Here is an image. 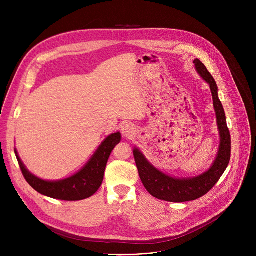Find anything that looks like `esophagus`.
Here are the masks:
<instances>
[{"label": "esophagus", "instance_id": "34e87169", "mask_svg": "<svg viewBox=\"0 0 256 256\" xmlns=\"http://www.w3.org/2000/svg\"><path fill=\"white\" fill-rule=\"evenodd\" d=\"M122 132L124 136H132L134 132V128L132 124L130 122H126L122 126Z\"/></svg>", "mask_w": 256, "mask_h": 256}]
</instances>
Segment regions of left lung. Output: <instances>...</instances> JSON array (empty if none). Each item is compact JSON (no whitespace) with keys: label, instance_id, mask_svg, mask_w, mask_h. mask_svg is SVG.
<instances>
[{"label":"left lung","instance_id":"1","mask_svg":"<svg viewBox=\"0 0 256 256\" xmlns=\"http://www.w3.org/2000/svg\"><path fill=\"white\" fill-rule=\"evenodd\" d=\"M194 64L200 76L210 85L218 130L220 134V144L216 159L210 169L194 177H172L151 164L138 148L134 149L136 168L144 188L154 198L171 202L194 200L208 194L227 169L231 157V136L227 126L223 105L218 99L216 83L198 58H196Z\"/></svg>","mask_w":256,"mask_h":256}]
</instances>
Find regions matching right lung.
I'll return each mask as SVG.
<instances>
[{
    "label": "right lung",
    "instance_id": "right-lung-1",
    "mask_svg": "<svg viewBox=\"0 0 256 256\" xmlns=\"http://www.w3.org/2000/svg\"><path fill=\"white\" fill-rule=\"evenodd\" d=\"M120 140V132L108 136L81 170L68 178L54 181L44 180L32 174L21 161L16 149L15 154L23 176L36 192L56 200H81L92 196L101 186L108 158Z\"/></svg>",
    "mask_w": 256,
    "mask_h": 256
}]
</instances>
